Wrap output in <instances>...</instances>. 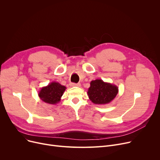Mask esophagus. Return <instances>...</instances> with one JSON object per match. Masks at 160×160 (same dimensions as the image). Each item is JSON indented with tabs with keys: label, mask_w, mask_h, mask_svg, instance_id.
I'll list each match as a JSON object with an SVG mask.
<instances>
[{
	"label": "esophagus",
	"mask_w": 160,
	"mask_h": 160,
	"mask_svg": "<svg viewBox=\"0 0 160 160\" xmlns=\"http://www.w3.org/2000/svg\"><path fill=\"white\" fill-rule=\"evenodd\" d=\"M71 86L72 87H80L81 84L80 83H71Z\"/></svg>",
	"instance_id": "1"
}]
</instances>
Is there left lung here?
I'll use <instances>...</instances> for the list:
<instances>
[{
  "label": "left lung",
  "instance_id": "obj_1",
  "mask_svg": "<svg viewBox=\"0 0 160 160\" xmlns=\"http://www.w3.org/2000/svg\"><path fill=\"white\" fill-rule=\"evenodd\" d=\"M119 92L118 87L110 83L104 82L101 79L92 80L88 91L91 101L95 104L110 103Z\"/></svg>",
  "mask_w": 160,
  "mask_h": 160
}]
</instances>
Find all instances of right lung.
<instances>
[{
	"label": "right lung",
	"instance_id": "add662e5",
	"mask_svg": "<svg viewBox=\"0 0 160 160\" xmlns=\"http://www.w3.org/2000/svg\"><path fill=\"white\" fill-rule=\"evenodd\" d=\"M66 87L57 82H50L39 91L38 96L41 100L50 104H56L60 102Z\"/></svg>",
	"mask_w": 160,
	"mask_h": 160
}]
</instances>
